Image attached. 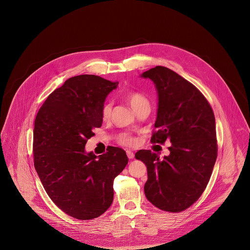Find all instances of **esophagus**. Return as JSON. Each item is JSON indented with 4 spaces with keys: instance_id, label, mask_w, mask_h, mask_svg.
I'll return each instance as SVG.
<instances>
[{
    "instance_id": "34e87169",
    "label": "esophagus",
    "mask_w": 250,
    "mask_h": 250,
    "mask_svg": "<svg viewBox=\"0 0 250 250\" xmlns=\"http://www.w3.org/2000/svg\"><path fill=\"white\" fill-rule=\"evenodd\" d=\"M126 154H127V157H128L129 159H134V158H135V154H134L132 151H130V150H127V151H126Z\"/></svg>"
}]
</instances>
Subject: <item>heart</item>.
Masks as SVG:
<instances>
[{"mask_svg": "<svg viewBox=\"0 0 250 250\" xmlns=\"http://www.w3.org/2000/svg\"><path fill=\"white\" fill-rule=\"evenodd\" d=\"M126 99L135 111L139 107H142L143 105L149 104L148 99L141 92H138V91H129V92H127L126 93ZM111 107H112L111 102H106L102 106L101 117L104 121H107L109 119L110 114H111ZM117 143H119L120 145H123V146H132L136 143V139L134 137H132L131 135L124 133V134H121L118 137Z\"/></svg>", "mask_w": 250, "mask_h": 250, "instance_id": "heart-1", "label": "heart"}]
</instances>
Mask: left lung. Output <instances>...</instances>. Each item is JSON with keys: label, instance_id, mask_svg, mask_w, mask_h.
Masks as SVG:
<instances>
[{"label": "left lung", "instance_id": "obj_1", "mask_svg": "<svg viewBox=\"0 0 250 250\" xmlns=\"http://www.w3.org/2000/svg\"><path fill=\"white\" fill-rule=\"evenodd\" d=\"M156 84L159 105L151 143L169 140L170 154L136 153L147 167L146 198L157 208L179 213L198 200L211 178L217 156L214 111L191 83L165 66L143 73Z\"/></svg>", "mask_w": 250, "mask_h": 250}]
</instances>
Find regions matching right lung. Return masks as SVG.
I'll list each match as a JSON object with an SVG mask.
<instances>
[{
    "instance_id": "add662e5",
    "label": "right lung",
    "mask_w": 250,
    "mask_h": 250,
    "mask_svg": "<svg viewBox=\"0 0 250 250\" xmlns=\"http://www.w3.org/2000/svg\"><path fill=\"white\" fill-rule=\"evenodd\" d=\"M118 82L95 75L69 78L54 90L36 114L34 164L52 201L74 218L104 214L113 200V180L128 164L118 147L95 156L84 145L103 122L101 108Z\"/></svg>"
}]
</instances>
